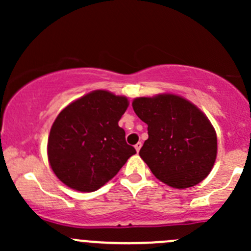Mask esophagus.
<instances>
[{"instance_id": "esophagus-1", "label": "esophagus", "mask_w": 251, "mask_h": 251, "mask_svg": "<svg viewBox=\"0 0 251 251\" xmlns=\"http://www.w3.org/2000/svg\"><path fill=\"white\" fill-rule=\"evenodd\" d=\"M142 145H143L142 142H139V143L135 144L134 148H135V150H137V152H139V151H140V149H142Z\"/></svg>"}]
</instances>
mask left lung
Masks as SVG:
<instances>
[{
	"label": "left lung",
	"instance_id": "1",
	"mask_svg": "<svg viewBox=\"0 0 251 251\" xmlns=\"http://www.w3.org/2000/svg\"><path fill=\"white\" fill-rule=\"evenodd\" d=\"M133 109L148 124L149 139L139 154L163 183L186 189L201 183L211 171L217 154V137L209 119L183 98L162 94L138 98Z\"/></svg>",
	"mask_w": 251,
	"mask_h": 251
}]
</instances>
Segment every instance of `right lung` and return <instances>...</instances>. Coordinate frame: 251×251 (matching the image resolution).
Listing matches in <instances>:
<instances>
[{"label":"right lung","instance_id":"1","mask_svg":"<svg viewBox=\"0 0 251 251\" xmlns=\"http://www.w3.org/2000/svg\"><path fill=\"white\" fill-rule=\"evenodd\" d=\"M127 106L125 97L94 91L60 112L48 138V159L62 183L96 191L137 153L118 125Z\"/></svg>","mask_w":251,"mask_h":251}]
</instances>
